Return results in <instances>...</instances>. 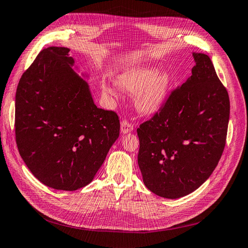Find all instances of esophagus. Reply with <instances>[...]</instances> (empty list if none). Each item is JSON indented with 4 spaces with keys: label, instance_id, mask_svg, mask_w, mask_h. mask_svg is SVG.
Instances as JSON below:
<instances>
[{
    "label": "esophagus",
    "instance_id": "1",
    "mask_svg": "<svg viewBox=\"0 0 248 248\" xmlns=\"http://www.w3.org/2000/svg\"><path fill=\"white\" fill-rule=\"evenodd\" d=\"M132 129H133V125L129 121H127V120H123L121 122V132L127 133V132L132 131Z\"/></svg>",
    "mask_w": 248,
    "mask_h": 248
}]
</instances>
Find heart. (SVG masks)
<instances>
[{
  "label": "heart",
  "instance_id": "obj_1",
  "mask_svg": "<svg viewBox=\"0 0 248 248\" xmlns=\"http://www.w3.org/2000/svg\"><path fill=\"white\" fill-rule=\"evenodd\" d=\"M170 76L166 72L157 74L153 67H141L126 71L120 77L119 86L130 93H138L136 104L145 115H153L158 111L166 101L170 87ZM103 91L110 96L117 92L110 87H104Z\"/></svg>",
  "mask_w": 248,
  "mask_h": 248
}]
</instances>
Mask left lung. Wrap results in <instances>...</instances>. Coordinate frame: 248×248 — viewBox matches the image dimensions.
Masks as SVG:
<instances>
[{
	"mask_svg": "<svg viewBox=\"0 0 248 248\" xmlns=\"http://www.w3.org/2000/svg\"><path fill=\"white\" fill-rule=\"evenodd\" d=\"M192 76L171 90L138 128L139 167L149 190L167 199L191 193L212 174L226 146L230 98L211 59L193 54Z\"/></svg>",
	"mask_w": 248,
	"mask_h": 248,
	"instance_id": "1",
	"label": "left lung"
}]
</instances>
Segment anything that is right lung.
Instances as JSON below:
<instances>
[{
    "label": "right lung",
    "instance_id": "obj_1",
    "mask_svg": "<svg viewBox=\"0 0 248 248\" xmlns=\"http://www.w3.org/2000/svg\"><path fill=\"white\" fill-rule=\"evenodd\" d=\"M69 48L42 49L22 73L16 96L18 152L41 183L73 191L88 185L119 138L114 110L97 108L71 68Z\"/></svg>",
    "mask_w": 248,
    "mask_h": 248
}]
</instances>
